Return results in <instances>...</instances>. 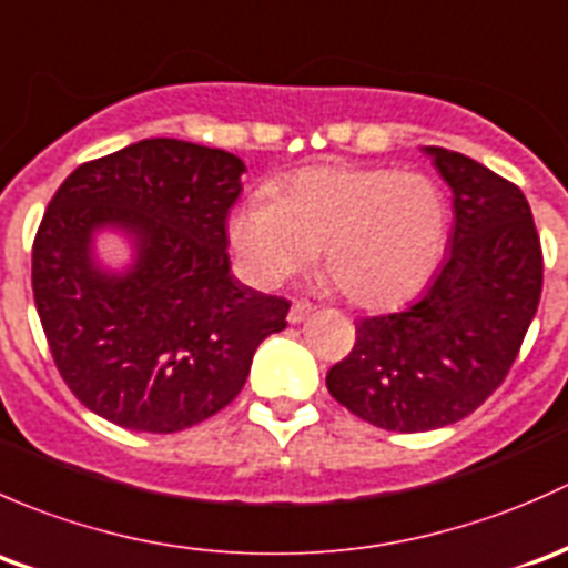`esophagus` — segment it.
Returning a JSON list of instances; mask_svg holds the SVG:
<instances>
[{
	"label": "esophagus",
	"mask_w": 568,
	"mask_h": 568,
	"mask_svg": "<svg viewBox=\"0 0 568 568\" xmlns=\"http://www.w3.org/2000/svg\"><path fill=\"white\" fill-rule=\"evenodd\" d=\"M312 312H314L312 303H308V301H295V303H292L290 314H286V320H290L292 325H297V323H303V320H306Z\"/></svg>",
	"instance_id": "1"
}]
</instances>
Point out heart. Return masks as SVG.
<instances>
[{"instance_id": "obj_1", "label": "heart", "mask_w": 568, "mask_h": 568, "mask_svg": "<svg viewBox=\"0 0 568 568\" xmlns=\"http://www.w3.org/2000/svg\"><path fill=\"white\" fill-rule=\"evenodd\" d=\"M448 210L426 174L385 166H308L256 194L230 219V241L256 284L278 286L314 265L353 303L399 306L429 282Z\"/></svg>"}]
</instances>
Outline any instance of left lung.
<instances>
[{"mask_svg": "<svg viewBox=\"0 0 568 568\" xmlns=\"http://www.w3.org/2000/svg\"><path fill=\"white\" fill-rule=\"evenodd\" d=\"M454 194L452 248L420 301L355 323L327 372L333 399L388 432L457 424L506 379L541 297V243L523 191L473 158L424 148Z\"/></svg>", "mask_w": 568, "mask_h": 568, "instance_id": "obj_1", "label": "left lung"}]
</instances>
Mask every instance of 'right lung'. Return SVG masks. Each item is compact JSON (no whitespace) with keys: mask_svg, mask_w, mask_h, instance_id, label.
<instances>
[{"mask_svg":"<svg viewBox=\"0 0 568 568\" xmlns=\"http://www.w3.org/2000/svg\"><path fill=\"white\" fill-rule=\"evenodd\" d=\"M245 163L226 150L144 139L68 174L32 245L40 325L87 410L133 432L189 429L245 385L290 303L232 276L226 215ZM132 245L122 272L94 237Z\"/></svg>","mask_w":568,"mask_h":568,"instance_id":"1","label":"right lung"}]
</instances>
